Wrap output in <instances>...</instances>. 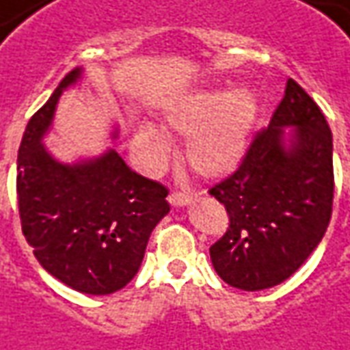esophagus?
Masks as SVG:
<instances>
[{"label":"esophagus","instance_id":"obj_1","mask_svg":"<svg viewBox=\"0 0 350 350\" xmlns=\"http://www.w3.org/2000/svg\"><path fill=\"white\" fill-rule=\"evenodd\" d=\"M190 202H192V196L187 194V192H171L170 194V204L175 207H183V206H189Z\"/></svg>","mask_w":350,"mask_h":350}]
</instances>
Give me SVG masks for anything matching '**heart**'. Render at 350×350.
I'll use <instances>...</instances> for the list:
<instances>
[{
    "label": "heart",
    "mask_w": 350,
    "mask_h": 350,
    "mask_svg": "<svg viewBox=\"0 0 350 350\" xmlns=\"http://www.w3.org/2000/svg\"><path fill=\"white\" fill-rule=\"evenodd\" d=\"M257 114L259 103L250 89L209 91L183 103L167 116V122L189 137L190 167L204 177H221L236 170L244 158ZM131 146L148 170H160L171 154L170 135L154 124L141 125Z\"/></svg>",
    "instance_id": "heart-1"
}]
</instances>
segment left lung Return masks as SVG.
Here are the masks:
<instances>
[{
	"label": "left lung",
	"instance_id": "obj_1",
	"mask_svg": "<svg viewBox=\"0 0 350 350\" xmlns=\"http://www.w3.org/2000/svg\"><path fill=\"white\" fill-rule=\"evenodd\" d=\"M291 126L288 139L285 127ZM288 144H285V141ZM230 225L209 247L223 280L259 291L288 280L326 234L334 206V143L326 118L297 81L240 167L209 190Z\"/></svg>",
	"mask_w": 350,
	"mask_h": 350
}]
</instances>
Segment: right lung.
Segmentation results:
<instances>
[{
    "mask_svg": "<svg viewBox=\"0 0 350 350\" xmlns=\"http://www.w3.org/2000/svg\"><path fill=\"white\" fill-rule=\"evenodd\" d=\"M79 78L81 68L66 74L26 125L16 167L18 213L45 271L72 290L108 295L133 280L170 204L167 189L131 171L114 148L76 163L55 160L45 148L60 95Z\"/></svg>",
    "mask_w": 350,
    "mask_h": 350,
    "instance_id": "1",
    "label": "right lung"
}]
</instances>
